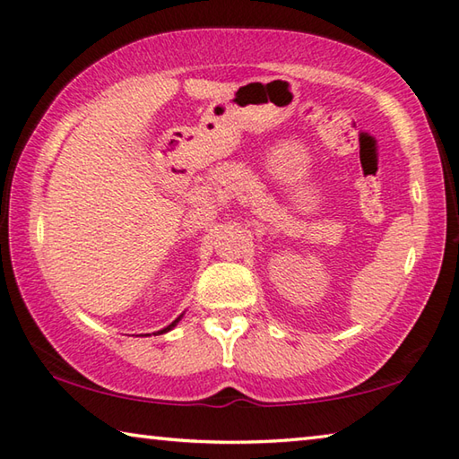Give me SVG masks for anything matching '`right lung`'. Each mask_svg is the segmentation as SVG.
<instances>
[{"label":"right lung","instance_id":"1","mask_svg":"<svg viewBox=\"0 0 459 459\" xmlns=\"http://www.w3.org/2000/svg\"><path fill=\"white\" fill-rule=\"evenodd\" d=\"M184 316V314H182ZM182 316H178L176 317V320L172 322V324H169V325H166V328H161V330H158V332H155V336H160V333H166V332H169V330H174L176 328V325H178V322H180L182 320ZM145 336H147V333H145Z\"/></svg>","mask_w":459,"mask_h":459}]
</instances>
